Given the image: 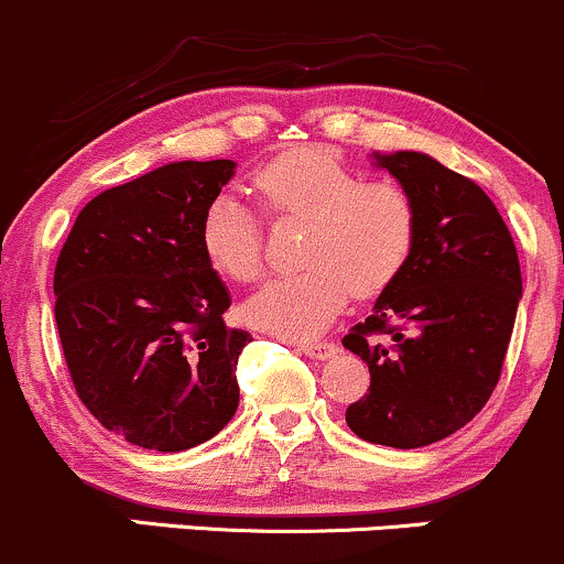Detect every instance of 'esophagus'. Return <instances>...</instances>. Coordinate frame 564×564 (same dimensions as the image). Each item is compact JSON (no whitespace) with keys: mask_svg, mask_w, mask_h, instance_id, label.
I'll return each mask as SVG.
<instances>
[{"mask_svg":"<svg viewBox=\"0 0 564 564\" xmlns=\"http://www.w3.org/2000/svg\"><path fill=\"white\" fill-rule=\"evenodd\" d=\"M294 345H296V350H302L305 356H311V358H318V361L332 358L334 350H337V345L326 343V339H300V343H294Z\"/></svg>","mask_w":564,"mask_h":564,"instance_id":"1","label":"esophagus"}]
</instances>
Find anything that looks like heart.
I'll return each instance as SVG.
<instances>
[{
	"label": "heart",
	"instance_id": "b5f03b06",
	"mask_svg": "<svg viewBox=\"0 0 564 564\" xmlns=\"http://www.w3.org/2000/svg\"><path fill=\"white\" fill-rule=\"evenodd\" d=\"M253 195L272 221L305 219V268L272 278L246 302V321L286 337L326 326L350 292H386L410 264L417 243V206L404 184L367 178L329 147H300L253 173ZM200 246L216 272L238 283L264 268L262 219L235 195L208 203Z\"/></svg>",
	"mask_w": 564,
	"mask_h": 564
}]
</instances>
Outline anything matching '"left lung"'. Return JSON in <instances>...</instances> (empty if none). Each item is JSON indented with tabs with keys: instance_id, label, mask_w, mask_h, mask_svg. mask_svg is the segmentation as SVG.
Segmentation results:
<instances>
[{
	"instance_id": "8db88e82",
	"label": "left lung",
	"mask_w": 564,
	"mask_h": 564,
	"mask_svg": "<svg viewBox=\"0 0 564 564\" xmlns=\"http://www.w3.org/2000/svg\"><path fill=\"white\" fill-rule=\"evenodd\" d=\"M417 206L404 272L343 337L369 367L345 412L372 444L414 449L471 423L500 372L522 296L513 238L479 184L420 152L377 154Z\"/></svg>"
}]
</instances>
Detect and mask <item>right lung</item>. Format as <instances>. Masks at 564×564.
<instances>
[{
  "mask_svg": "<svg viewBox=\"0 0 564 564\" xmlns=\"http://www.w3.org/2000/svg\"><path fill=\"white\" fill-rule=\"evenodd\" d=\"M232 160H184L93 197L55 262V324L74 391L104 429L158 453L216 436L238 410L230 294L200 246Z\"/></svg>",
  "mask_w": 564,
  "mask_h": 564,
  "instance_id": "add662e5",
  "label": "right lung"
}]
</instances>
